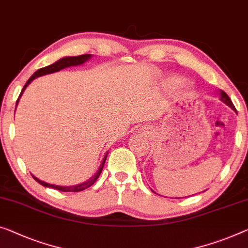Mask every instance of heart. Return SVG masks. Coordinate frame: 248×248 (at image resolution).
I'll return each instance as SVG.
<instances>
[{"label": "heart", "mask_w": 248, "mask_h": 248, "mask_svg": "<svg viewBox=\"0 0 248 248\" xmlns=\"http://www.w3.org/2000/svg\"><path fill=\"white\" fill-rule=\"evenodd\" d=\"M180 83H181V79L178 78H170L166 81V85L169 87H174V86H177Z\"/></svg>", "instance_id": "b5f03b06"}]
</instances>
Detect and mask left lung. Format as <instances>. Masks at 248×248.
<instances>
[{"label":"left lung","instance_id":"8db88e82","mask_svg":"<svg viewBox=\"0 0 248 248\" xmlns=\"http://www.w3.org/2000/svg\"><path fill=\"white\" fill-rule=\"evenodd\" d=\"M219 94H220V98H219V100L222 101V102L225 103V104H227L228 106H230V108H231L232 109H234V111L236 112V108H235V106H234L233 103H232L231 98L228 97V95H227L225 92H224V91H222V90H220V93H219Z\"/></svg>","mask_w":248,"mask_h":248}]
</instances>
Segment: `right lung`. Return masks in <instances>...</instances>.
<instances>
[{"mask_svg":"<svg viewBox=\"0 0 248 248\" xmlns=\"http://www.w3.org/2000/svg\"><path fill=\"white\" fill-rule=\"evenodd\" d=\"M91 58H92V55L91 54H84V55H78V56H67V58H63L61 59L59 61H56L55 63L51 64V65L48 66H45V67H42L40 68V70H37L35 73H34L31 78H30L28 79V82H26V84L24 85V87H23L22 92L20 94V96H18L17 101H16V106H17V103L18 101H20V97L22 96L23 92H24L26 87H28V85L31 83L34 78H39V76H42V75H46V74H51V73H54V72H59L61 70H63V68L65 67H70V66H76V65H81V64L85 63L86 61H89ZM108 154L106 153L104 158H103V161L101 163L100 167H98V170L96 172V174L94 175V176L92 178H90L89 181H86L84 183H82V184H78V185H74V186H60V185H53V184H48V183H45L43 181L39 180V178H36L35 176H33L34 180H35L37 183H40L41 185L45 186V187H51V188H55L58 190H61V192H81V190H84L86 188H89L92 186L95 182H96V180L98 178V176H100L101 173H102V170L103 167H104V164H105V161H106V157H108Z\"/></svg>","mask_w":248,"mask_h":248,"instance_id":"add662e5","label":"right lung"}]
</instances>
